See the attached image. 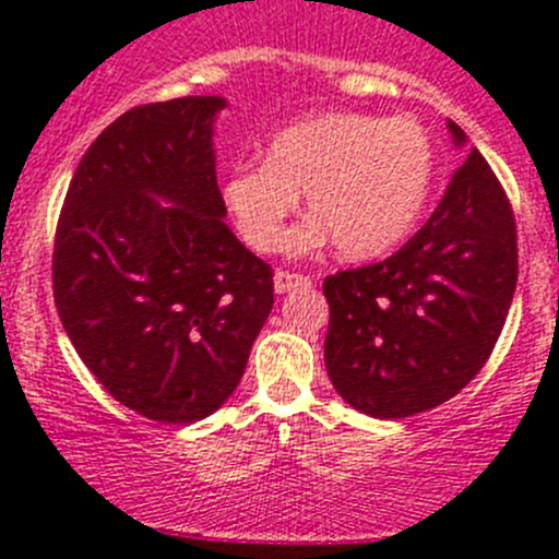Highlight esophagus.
<instances>
[{
	"mask_svg": "<svg viewBox=\"0 0 559 559\" xmlns=\"http://www.w3.org/2000/svg\"><path fill=\"white\" fill-rule=\"evenodd\" d=\"M310 285V276L294 274V271H276L274 274V290L276 294H288L294 288H305Z\"/></svg>",
	"mask_w": 559,
	"mask_h": 559,
	"instance_id": "34e87169",
	"label": "esophagus"
}]
</instances>
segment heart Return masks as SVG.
<instances>
[{
  "label": "heart",
  "mask_w": 559,
  "mask_h": 559,
  "mask_svg": "<svg viewBox=\"0 0 559 559\" xmlns=\"http://www.w3.org/2000/svg\"><path fill=\"white\" fill-rule=\"evenodd\" d=\"M437 179V142L412 117L319 114L283 128L265 162L231 167L224 201L246 243L280 249L285 221L308 192L316 221L290 235V249L335 240L347 260L386 254L417 226Z\"/></svg>",
  "instance_id": "1"
}]
</instances>
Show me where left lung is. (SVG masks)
I'll return each instance as SVG.
<instances>
[{
    "instance_id": "obj_1",
    "label": "left lung",
    "mask_w": 559,
    "mask_h": 559,
    "mask_svg": "<svg viewBox=\"0 0 559 559\" xmlns=\"http://www.w3.org/2000/svg\"><path fill=\"white\" fill-rule=\"evenodd\" d=\"M451 133L464 140L456 122ZM515 285L512 204L471 147L442 204L403 249L324 280V364L335 392L380 419L445 403L490 358Z\"/></svg>"
}]
</instances>
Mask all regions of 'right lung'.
Instances as JSON below:
<instances>
[{"label": "right lung", "mask_w": 559, "mask_h": 559, "mask_svg": "<svg viewBox=\"0 0 559 559\" xmlns=\"http://www.w3.org/2000/svg\"><path fill=\"white\" fill-rule=\"evenodd\" d=\"M221 108L176 97L117 117L83 153L56 226L63 330L117 403L162 426L224 406L274 305L271 265L224 224Z\"/></svg>", "instance_id": "right-lung-1"}]
</instances>
